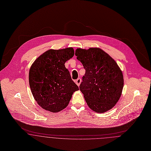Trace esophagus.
Instances as JSON below:
<instances>
[{
	"mask_svg": "<svg viewBox=\"0 0 151 151\" xmlns=\"http://www.w3.org/2000/svg\"><path fill=\"white\" fill-rule=\"evenodd\" d=\"M81 82H82V80H81V78H78V79H77L75 81V83H76V84L78 86H80V84L81 83Z\"/></svg>",
	"mask_w": 151,
	"mask_h": 151,
	"instance_id": "esophagus-1",
	"label": "esophagus"
}]
</instances>
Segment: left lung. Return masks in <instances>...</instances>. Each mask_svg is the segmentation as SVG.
<instances>
[{
  "mask_svg": "<svg viewBox=\"0 0 151 151\" xmlns=\"http://www.w3.org/2000/svg\"><path fill=\"white\" fill-rule=\"evenodd\" d=\"M75 55L86 70L79 88L87 105L97 113L111 109L119 100L124 85L116 62L99 47L79 48Z\"/></svg>",
  "mask_w": 151,
  "mask_h": 151,
  "instance_id": "8db88e82",
  "label": "left lung"
}]
</instances>
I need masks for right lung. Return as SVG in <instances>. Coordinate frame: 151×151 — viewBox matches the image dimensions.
<instances>
[{
  "label": "right lung",
  "mask_w": 151,
  "mask_h": 151,
  "mask_svg": "<svg viewBox=\"0 0 151 151\" xmlns=\"http://www.w3.org/2000/svg\"><path fill=\"white\" fill-rule=\"evenodd\" d=\"M74 55L72 47L50 49L38 57L29 72V83L34 99L43 109L58 112L65 108L79 90L65 63Z\"/></svg>",
  "instance_id": "add662e5"
}]
</instances>
